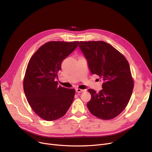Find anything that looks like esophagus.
Returning <instances> with one entry per match:
<instances>
[{"label":"esophagus","mask_w":152,"mask_h":152,"mask_svg":"<svg viewBox=\"0 0 152 152\" xmlns=\"http://www.w3.org/2000/svg\"><path fill=\"white\" fill-rule=\"evenodd\" d=\"M84 90H83V89H76V92H78V93H81V92H83Z\"/></svg>","instance_id":"esophagus-1"}]
</instances>
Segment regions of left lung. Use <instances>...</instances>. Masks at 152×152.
Returning a JSON list of instances; mask_svg holds the SVG:
<instances>
[{"label":"left lung","instance_id":"obj_1","mask_svg":"<svg viewBox=\"0 0 152 152\" xmlns=\"http://www.w3.org/2000/svg\"><path fill=\"white\" fill-rule=\"evenodd\" d=\"M79 44L91 73L103 81L99 92L88 90L91 99L87 107L100 119H113L125 109L132 93L134 81L129 64L123 54L104 41H80Z\"/></svg>","mask_w":152,"mask_h":152}]
</instances>
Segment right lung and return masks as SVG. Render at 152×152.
Here are the masks:
<instances>
[{
    "instance_id": "right-lung-1",
    "label": "right lung",
    "mask_w": 152,
    "mask_h": 152,
    "mask_svg": "<svg viewBox=\"0 0 152 152\" xmlns=\"http://www.w3.org/2000/svg\"><path fill=\"white\" fill-rule=\"evenodd\" d=\"M79 42L50 41L39 47L29 61L23 89L29 105L46 121L63 116L73 101L75 90L58 86L57 73L64 59Z\"/></svg>"
}]
</instances>
